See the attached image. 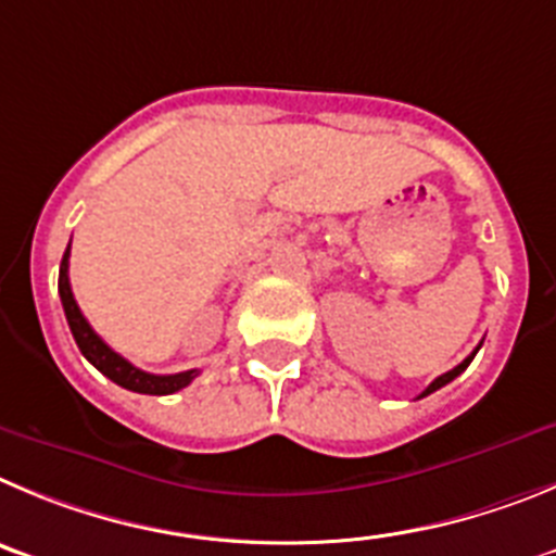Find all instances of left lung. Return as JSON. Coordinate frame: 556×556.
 I'll return each mask as SVG.
<instances>
[{"mask_svg":"<svg viewBox=\"0 0 556 556\" xmlns=\"http://www.w3.org/2000/svg\"><path fill=\"white\" fill-rule=\"evenodd\" d=\"M477 352H479V346H477V349H473V354H477ZM473 354H471V357H465V359H463V363H459V365H457V368H452V371H446V374H443V377H438V379H434V382H432V384H429V388H427V390H424V393H421V396H418V399L429 396V393H434V390H438V388H443V384H448V382H452V379H457V377H459V374H463V371H465V368H468V365H471Z\"/></svg>","mask_w":556,"mask_h":556,"instance_id":"1","label":"left lung"}]
</instances>
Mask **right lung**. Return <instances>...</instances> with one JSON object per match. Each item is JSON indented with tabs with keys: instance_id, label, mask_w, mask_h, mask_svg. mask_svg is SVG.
Segmentation results:
<instances>
[{
	"instance_id": "1",
	"label": "right lung",
	"mask_w": 556,
	"mask_h": 556,
	"mask_svg": "<svg viewBox=\"0 0 556 556\" xmlns=\"http://www.w3.org/2000/svg\"><path fill=\"white\" fill-rule=\"evenodd\" d=\"M68 252H72V243H68L66 254H63V263H60V279H58V290H60V302H63V309H66V321L72 327L74 340H77L79 352L93 368L104 374L108 379H113L122 388L132 390V393H149V396H168V393H177L182 390L185 384H191L193 379L199 377L197 368L182 374H166V377H160V374H147L141 368H135L129 359H124L122 354H116L113 349L99 338L97 332L91 329V324L85 321V315L79 313L77 302H74L72 293V282H68Z\"/></svg>"
}]
</instances>
